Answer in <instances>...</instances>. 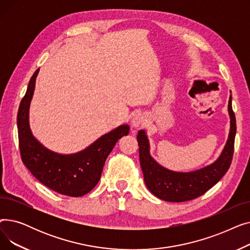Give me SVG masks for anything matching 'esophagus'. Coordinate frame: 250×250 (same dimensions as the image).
<instances>
[{
  "label": "esophagus",
  "instance_id": "obj_1",
  "mask_svg": "<svg viewBox=\"0 0 250 250\" xmlns=\"http://www.w3.org/2000/svg\"><path fill=\"white\" fill-rule=\"evenodd\" d=\"M147 124V116L145 113H138L132 120V125L134 127H140Z\"/></svg>",
  "mask_w": 250,
  "mask_h": 250
}]
</instances>
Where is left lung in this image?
<instances>
[{
	"mask_svg": "<svg viewBox=\"0 0 250 250\" xmlns=\"http://www.w3.org/2000/svg\"><path fill=\"white\" fill-rule=\"evenodd\" d=\"M230 95L228 111L230 133L222 154L213 164L192 172H175L157 163L150 155L149 141L145 130H139V155L144 180L149 190L157 198L166 202L180 203L199 198L213 188L225 175L231 165L236 135V118L232 109Z\"/></svg>",
	"mask_w": 250,
	"mask_h": 250,
	"instance_id": "obj_1",
	"label": "left lung"
}]
</instances>
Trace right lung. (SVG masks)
Instances as JSON below:
<instances>
[{"label": "right lung", "mask_w": 250, "mask_h": 250, "mask_svg": "<svg viewBox=\"0 0 250 250\" xmlns=\"http://www.w3.org/2000/svg\"><path fill=\"white\" fill-rule=\"evenodd\" d=\"M38 72L39 69L30 79L17 115L21 159L32 175L48 188L63 195L82 196L95 188L107 156L116 142L128 134L129 126L124 125L116 127L76 154L62 155L49 151L32 136L28 122Z\"/></svg>", "instance_id": "right-lung-1"}]
</instances>
